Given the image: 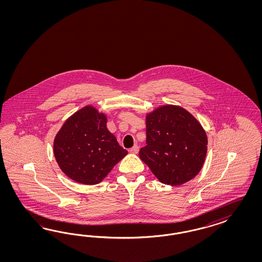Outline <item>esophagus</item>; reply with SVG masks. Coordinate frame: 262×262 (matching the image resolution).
<instances>
[{
	"label": "esophagus",
	"instance_id": "obj_1",
	"mask_svg": "<svg viewBox=\"0 0 262 262\" xmlns=\"http://www.w3.org/2000/svg\"><path fill=\"white\" fill-rule=\"evenodd\" d=\"M138 151H139V147H138L137 145H135L133 148H130V149H129V151H129L130 154H137Z\"/></svg>",
	"mask_w": 262,
	"mask_h": 262
}]
</instances>
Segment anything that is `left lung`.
Returning <instances> with one entry per match:
<instances>
[{
	"label": "left lung",
	"instance_id": "obj_1",
	"mask_svg": "<svg viewBox=\"0 0 262 262\" xmlns=\"http://www.w3.org/2000/svg\"><path fill=\"white\" fill-rule=\"evenodd\" d=\"M146 146L139 158L160 183L177 186L194 179L206 160V130L189 111L164 104L146 113Z\"/></svg>",
	"mask_w": 262,
	"mask_h": 262
}]
</instances>
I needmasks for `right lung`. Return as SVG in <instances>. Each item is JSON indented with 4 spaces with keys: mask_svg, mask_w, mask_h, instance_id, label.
Instances as JSON below:
<instances>
[{
    "mask_svg": "<svg viewBox=\"0 0 262 262\" xmlns=\"http://www.w3.org/2000/svg\"><path fill=\"white\" fill-rule=\"evenodd\" d=\"M127 151L106 127V115L92 104L66 120L54 140L60 170L76 183L94 185L103 181Z\"/></svg>",
    "mask_w": 262,
    "mask_h": 262,
    "instance_id": "right-lung-1",
    "label": "right lung"
}]
</instances>
